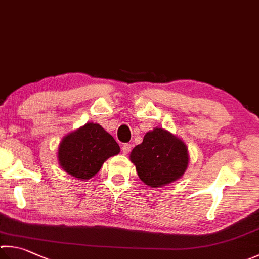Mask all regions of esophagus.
<instances>
[{"mask_svg":"<svg viewBox=\"0 0 259 259\" xmlns=\"http://www.w3.org/2000/svg\"><path fill=\"white\" fill-rule=\"evenodd\" d=\"M131 150H132V145L128 144V143L124 144L123 148H121V151H123L124 154H128L131 152Z\"/></svg>","mask_w":259,"mask_h":259,"instance_id":"obj_1","label":"esophagus"}]
</instances>
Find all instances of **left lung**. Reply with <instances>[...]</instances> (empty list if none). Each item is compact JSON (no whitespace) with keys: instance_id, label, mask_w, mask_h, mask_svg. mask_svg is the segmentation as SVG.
I'll list each match as a JSON object with an SVG mask.
<instances>
[{"instance_id":"left-lung-1","label":"left lung","mask_w":259,"mask_h":259,"mask_svg":"<svg viewBox=\"0 0 259 259\" xmlns=\"http://www.w3.org/2000/svg\"><path fill=\"white\" fill-rule=\"evenodd\" d=\"M130 159L135 164L140 179L148 186L157 188L182 177L188 167L189 154L182 140L168 131L155 127L132 150Z\"/></svg>"}]
</instances>
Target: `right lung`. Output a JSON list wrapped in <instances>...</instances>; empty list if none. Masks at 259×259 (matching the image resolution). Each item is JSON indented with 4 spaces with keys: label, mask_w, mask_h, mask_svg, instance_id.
<instances>
[{
    "label": "right lung",
    "mask_w": 259,
    "mask_h": 259,
    "mask_svg": "<svg viewBox=\"0 0 259 259\" xmlns=\"http://www.w3.org/2000/svg\"><path fill=\"white\" fill-rule=\"evenodd\" d=\"M119 151L113 136L99 124L87 123L63 138L58 146V161L64 171L87 180L94 177L105 161Z\"/></svg>",
    "instance_id": "1"
}]
</instances>
